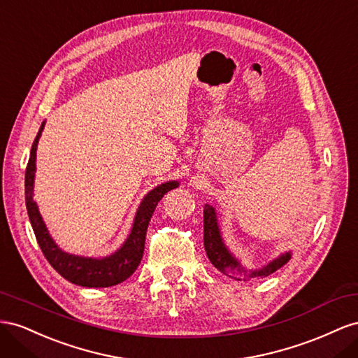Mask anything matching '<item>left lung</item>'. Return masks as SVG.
<instances>
[{"mask_svg":"<svg viewBox=\"0 0 358 358\" xmlns=\"http://www.w3.org/2000/svg\"><path fill=\"white\" fill-rule=\"evenodd\" d=\"M203 246H206L207 257L211 264L216 267L220 273L229 275L232 279H257V278H267L282 268L287 264L292 253L291 250L280 253L278 258L270 261L267 265H262L261 268L249 270L238 261V258L234 255L229 248L224 244L220 227L217 222V213L216 208L210 203H206L203 207Z\"/></svg>","mask_w":358,"mask_h":358,"instance_id":"left-lung-1","label":"left lung"}]
</instances>
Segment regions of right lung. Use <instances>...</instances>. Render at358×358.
Here are the masks:
<instances>
[{
  "label": "right lung",
  "instance_id": "add662e5",
  "mask_svg": "<svg viewBox=\"0 0 358 358\" xmlns=\"http://www.w3.org/2000/svg\"><path fill=\"white\" fill-rule=\"evenodd\" d=\"M45 122L38 129V134L33 142L31 152L25 171V203L29 222H31L33 231L40 249H42L45 258L49 264L63 275L69 282L79 285L85 288H108L114 287L135 273L138 265L144 255L147 228L152 213L156 210L157 202L163 198L165 193L180 186L177 180L162 182L152 190H150L144 199L141 201L136 216L131 224V231L127 240L122 243V246L108 255V257L93 258V257H80L64 252L50 237V234L43 222L42 214L38 211L37 203L34 201V177H36V151L38 139L42 136L45 129Z\"/></svg>",
  "mask_w": 358,
  "mask_h": 358
}]
</instances>
